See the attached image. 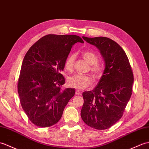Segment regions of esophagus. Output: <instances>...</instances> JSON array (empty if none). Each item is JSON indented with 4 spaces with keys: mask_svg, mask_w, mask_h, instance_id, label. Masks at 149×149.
<instances>
[{
    "mask_svg": "<svg viewBox=\"0 0 149 149\" xmlns=\"http://www.w3.org/2000/svg\"><path fill=\"white\" fill-rule=\"evenodd\" d=\"M75 94H76V95H81V92L80 91H77L75 92Z\"/></svg>",
    "mask_w": 149,
    "mask_h": 149,
    "instance_id": "esophagus-1",
    "label": "esophagus"
}]
</instances>
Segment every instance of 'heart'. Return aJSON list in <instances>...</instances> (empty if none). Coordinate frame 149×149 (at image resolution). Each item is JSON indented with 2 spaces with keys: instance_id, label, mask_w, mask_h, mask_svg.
I'll return each instance as SVG.
<instances>
[{
  "instance_id": "obj_1",
  "label": "heart",
  "mask_w": 149,
  "mask_h": 149,
  "mask_svg": "<svg viewBox=\"0 0 149 149\" xmlns=\"http://www.w3.org/2000/svg\"><path fill=\"white\" fill-rule=\"evenodd\" d=\"M82 57L85 61L90 64V71L95 79L98 80L103 74V68L102 65L98 63L99 57L96 54L91 51H86L82 53ZM75 55L72 54L66 58L64 62L65 69L69 72H72L74 70ZM68 83L69 87L78 90H82L91 86L93 83V80L90 75L76 74L69 78Z\"/></svg>"
}]
</instances>
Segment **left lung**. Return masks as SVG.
I'll return each instance as SVG.
<instances>
[{"instance_id":"8db88e82","label":"left lung","mask_w":149,"mask_h":149,"mask_svg":"<svg viewBox=\"0 0 149 149\" xmlns=\"http://www.w3.org/2000/svg\"><path fill=\"white\" fill-rule=\"evenodd\" d=\"M83 39L100 49L105 69L96 87L83 92L81 117L88 126L107 130L123 115L132 94L133 71L126 54L117 42L106 37Z\"/></svg>"}]
</instances>
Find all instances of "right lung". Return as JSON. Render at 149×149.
Wrapping results in <instances>:
<instances>
[{"instance_id":"add662e5","label":"right lung","mask_w":149,"mask_h":149,"mask_svg":"<svg viewBox=\"0 0 149 149\" xmlns=\"http://www.w3.org/2000/svg\"><path fill=\"white\" fill-rule=\"evenodd\" d=\"M84 42L76 35L48 34L29 48L23 61L18 92L23 110L32 123L50 127L59 121L74 88L62 90L65 78L61 72L76 42Z\"/></svg>"}]
</instances>
